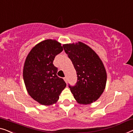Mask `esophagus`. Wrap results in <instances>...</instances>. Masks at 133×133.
I'll list each match as a JSON object with an SVG mask.
<instances>
[{"label": "esophagus", "mask_w": 133, "mask_h": 133, "mask_svg": "<svg viewBox=\"0 0 133 133\" xmlns=\"http://www.w3.org/2000/svg\"><path fill=\"white\" fill-rule=\"evenodd\" d=\"M64 80L65 81V82H66V84H67V78H64Z\"/></svg>", "instance_id": "obj_1"}]
</instances>
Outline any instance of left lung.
<instances>
[{"label": "left lung", "instance_id": "8db88e82", "mask_svg": "<svg viewBox=\"0 0 133 133\" xmlns=\"http://www.w3.org/2000/svg\"><path fill=\"white\" fill-rule=\"evenodd\" d=\"M63 46L76 71V85L69 86L75 99L85 105L96 102L106 85L107 73L103 61L91 48L81 42Z\"/></svg>", "mask_w": 133, "mask_h": 133}]
</instances>
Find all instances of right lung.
I'll return each instance as SVG.
<instances>
[{
	"mask_svg": "<svg viewBox=\"0 0 133 133\" xmlns=\"http://www.w3.org/2000/svg\"><path fill=\"white\" fill-rule=\"evenodd\" d=\"M63 50L61 43L46 39L37 43L25 58L23 79L27 92L33 100L44 106L56 103L66 84L57 76L53 64L55 57Z\"/></svg>",
	"mask_w": 133,
	"mask_h": 133,
	"instance_id": "right-lung-1",
	"label": "right lung"
}]
</instances>
